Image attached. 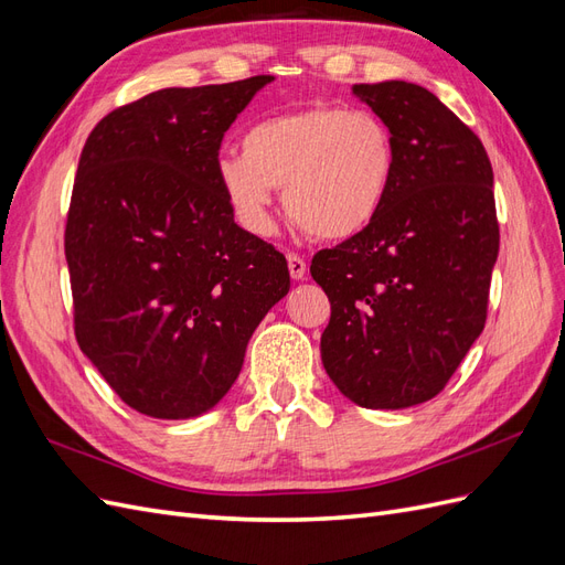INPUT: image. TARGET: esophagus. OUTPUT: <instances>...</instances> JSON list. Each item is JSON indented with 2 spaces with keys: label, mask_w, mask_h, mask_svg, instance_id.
<instances>
[{
  "label": "esophagus",
  "mask_w": 565,
  "mask_h": 565,
  "mask_svg": "<svg viewBox=\"0 0 565 565\" xmlns=\"http://www.w3.org/2000/svg\"><path fill=\"white\" fill-rule=\"evenodd\" d=\"M287 268H289V276H292V280H303L306 278V262L301 259L299 254L287 256Z\"/></svg>",
  "instance_id": "obj_1"
}]
</instances>
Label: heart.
<instances>
[{"label": "heart", "instance_id": "obj_1", "mask_svg": "<svg viewBox=\"0 0 565 565\" xmlns=\"http://www.w3.org/2000/svg\"><path fill=\"white\" fill-rule=\"evenodd\" d=\"M396 143L384 119L344 106L273 115L243 136V152L216 160V181L241 224L268 235L276 193L297 224L322 241H351L384 210Z\"/></svg>", "mask_w": 565, "mask_h": 565}]
</instances>
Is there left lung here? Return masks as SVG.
<instances>
[{
  "instance_id": "obj_1",
  "label": "left lung",
  "mask_w": 565,
  "mask_h": 565,
  "mask_svg": "<svg viewBox=\"0 0 565 565\" xmlns=\"http://www.w3.org/2000/svg\"><path fill=\"white\" fill-rule=\"evenodd\" d=\"M396 143V179L361 235L320 249L330 299L324 372L349 401L403 409L431 401L483 332L500 252L481 139L419 84H353Z\"/></svg>"
}]
</instances>
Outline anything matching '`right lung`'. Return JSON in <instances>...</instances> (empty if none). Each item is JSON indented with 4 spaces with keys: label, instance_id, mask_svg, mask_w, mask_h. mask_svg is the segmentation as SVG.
Returning a JSON list of instances; mask_svg holds the SVG:
<instances>
[{
    "label": "right lung",
    "instance_id": "right-lung-1",
    "mask_svg": "<svg viewBox=\"0 0 565 565\" xmlns=\"http://www.w3.org/2000/svg\"><path fill=\"white\" fill-rule=\"evenodd\" d=\"M268 82L152 92L84 143L65 226L75 337L141 415L210 413L289 292L285 256L235 224L216 181L224 134Z\"/></svg>",
    "mask_w": 565,
    "mask_h": 565
}]
</instances>
